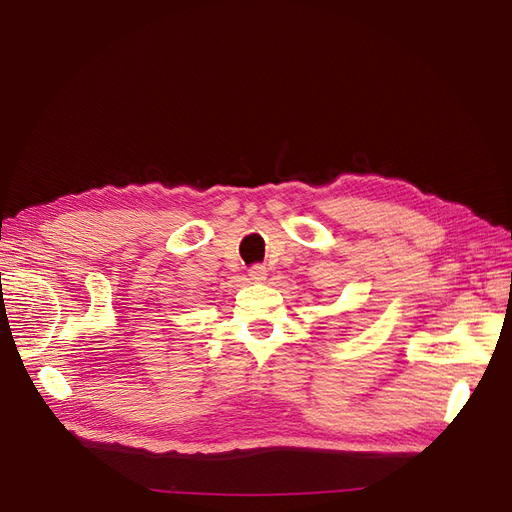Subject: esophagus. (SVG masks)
<instances>
[{
	"label": "esophagus",
	"instance_id": "34e87169",
	"mask_svg": "<svg viewBox=\"0 0 512 512\" xmlns=\"http://www.w3.org/2000/svg\"><path fill=\"white\" fill-rule=\"evenodd\" d=\"M248 277L253 279V281H264V279H266V266H262V264H255L253 268L248 270Z\"/></svg>",
	"mask_w": 512,
	"mask_h": 512
}]
</instances>
